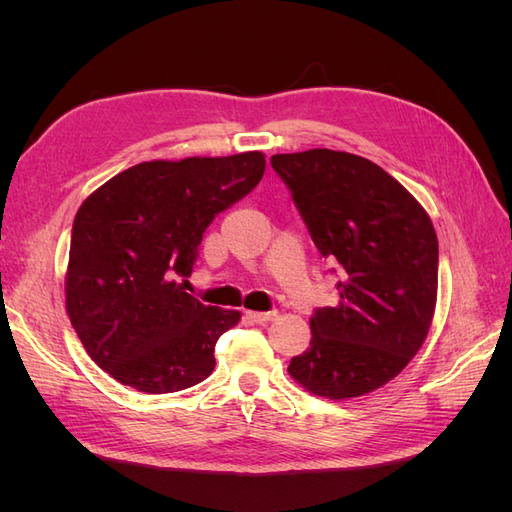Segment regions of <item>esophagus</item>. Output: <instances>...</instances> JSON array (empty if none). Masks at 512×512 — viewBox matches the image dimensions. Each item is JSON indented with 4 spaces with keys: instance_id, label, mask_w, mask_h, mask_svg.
I'll use <instances>...</instances> for the list:
<instances>
[{
    "instance_id": "34e87169",
    "label": "esophagus",
    "mask_w": 512,
    "mask_h": 512,
    "mask_svg": "<svg viewBox=\"0 0 512 512\" xmlns=\"http://www.w3.org/2000/svg\"><path fill=\"white\" fill-rule=\"evenodd\" d=\"M245 314L256 324H265V322L273 320V316H275V312H245Z\"/></svg>"
}]
</instances>
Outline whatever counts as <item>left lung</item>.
I'll list each match as a JSON object with an SVG mask.
<instances>
[{"label": "left lung", "instance_id": "1", "mask_svg": "<svg viewBox=\"0 0 512 512\" xmlns=\"http://www.w3.org/2000/svg\"><path fill=\"white\" fill-rule=\"evenodd\" d=\"M324 260L339 271L335 307L309 318L312 342L288 374L327 399L380 389L421 350L438 299V237L421 203L378 164L333 149L277 153Z\"/></svg>", "mask_w": 512, "mask_h": 512}]
</instances>
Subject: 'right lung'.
Instances as JSON below:
<instances>
[{
  "mask_svg": "<svg viewBox=\"0 0 512 512\" xmlns=\"http://www.w3.org/2000/svg\"><path fill=\"white\" fill-rule=\"evenodd\" d=\"M265 153L141 162L89 194L72 224L66 312L87 354L149 395L211 376L235 309L185 292L203 232L265 175Z\"/></svg>",
  "mask_w": 512,
  "mask_h": 512,
  "instance_id": "obj_1",
  "label": "right lung"
}]
</instances>
